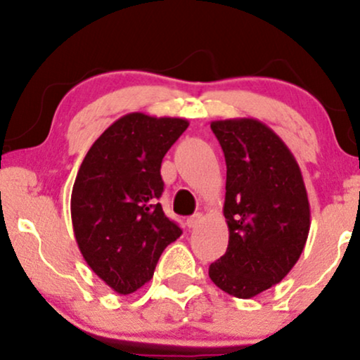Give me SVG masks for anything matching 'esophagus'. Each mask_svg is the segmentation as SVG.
<instances>
[{
    "label": "esophagus",
    "mask_w": 360,
    "mask_h": 360,
    "mask_svg": "<svg viewBox=\"0 0 360 360\" xmlns=\"http://www.w3.org/2000/svg\"><path fill=\"white\" fill-rule=\"evenodd\" d=\"M203 220V214L201 213H196L193 214V217H189L188 220H186V225H188V229H194V226H198V223Z\"/></svg>",
    "instance_id": "1"
}]
</instances>
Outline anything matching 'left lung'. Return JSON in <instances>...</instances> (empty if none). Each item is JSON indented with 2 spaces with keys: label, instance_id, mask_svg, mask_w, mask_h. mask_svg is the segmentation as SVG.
Here are the masks:
<instances>
[{
  "label": "left lung",
  "instance_id": "obj_1",
  "mask_svg": "<svg viewBox=\"0 0 360 360\" xmlns=\"http://www.w3.org/2000/svg\"><path fill=\"white\" fill-rule=\"evenodd\" d=\"M212 130L225 154L230 235L208 274L235 298H254L298 262L311 223L308 193L295 155L262 122L217 120Z\"/></svg>",
  "mask_w": 360,
  "mask_h": 360
}]
</instances>
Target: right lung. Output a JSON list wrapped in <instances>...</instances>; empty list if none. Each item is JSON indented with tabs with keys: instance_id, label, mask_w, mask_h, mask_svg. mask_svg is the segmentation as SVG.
Segmentation results:
<instances>
[{
	"instance_id": "add662e5",
	"label": "right lung",
	"mask_w": 360,
	"mask_h": 360,
	"mask_svg": "<svg viewBox=\"0 0 360 360\" xmlns=\"http://www.w3.org/2000/svg\"><path fill=\"white\" fill-rule=\"evenodd\" d=\"M188 120L128 113L111 123L82 160L71 194L74 237L98 278L130 295L154 276L183 230L157 203L160 164Z\"/></svg>"
}]
</instances>
